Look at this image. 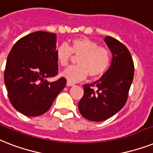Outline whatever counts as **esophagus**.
<instances>
[{
    "label": "esophagus",
    "instance_id": "34e87169",
    "mask_svg": "<svg viewBox=\"0 0 153 153\" xmlns=\"http://www.w3.org/2000/svg\"><path fill=\"white\" fill-rule=\"evenodd\" d=\"M66 85H67V86H69V87H72V86H73V85H74V84H73L72 82H69V81H67Z\"/></svg>",
    "mask_w": 153,
    "mask_h": 153
}]
</instances>
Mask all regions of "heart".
Returning a JSON list of instances; mask_svg holds the SVG:
<instances>
[{
	"instance_id": "b5f03b06",
	"label": "heart",
	"mask_w": 153,
	"mask_h": 153,
	"mask_svg": "<svg viewBox=\"0 0 153 153\" xmlns=\"http://www.w3.org/2000/svg\"><path fill=\"white\" fill-rule=\"evenodd\" d=\"M73 53L79 56L78 65L69 66L62 73V76L69 82L84 80L89 75L91 78L99 77L107 70L111 63V53L107 49L100 46L93 40L86 37L74 39L69 42L60 45L56 50V59L61 66L69 64Z\"/></svg>"
}]
</instances>
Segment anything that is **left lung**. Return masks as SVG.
Returning a JSON list of instances; mask_svg holds the SVG:
<instances>
[{"label": "left lung", "mask_w": 153, "mask_h": 153, "mask_svg": "<svg viewBox=\"0 0 153 153\" xmlns=\"http://www.w3.org/2000/svg\"><path fill=\"white\" fill-rule=\"evenodd\" d=\"M104 42L112 53L111 66L100 80L84 84V96L78 102L81 115L92 122L106 120L124 107L134 79V62L126 46L110 36Z\"/></svg>", "instance_id": "1"}]
</instances>
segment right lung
I'll return each instance as SVG.
<instances>
[{
    "instance_id": "1",
    "label": "right lung",
    "mask_w": 153,
    "mask_h": 153,
    "mask_svg": "<svg viewBox=\"0 0 153 153\" xmlns=\"http://www.w3.org/2000/svg\"><path fill=\"white\" fill-rule=\"evenodd\" d=\"M57 35L35 31L18 40L6 62L4 80L11 103L26 116L46 113L66 84L65 78L50 82L57 74Z\"/></svg>"
}]
</instances>
